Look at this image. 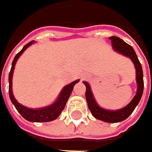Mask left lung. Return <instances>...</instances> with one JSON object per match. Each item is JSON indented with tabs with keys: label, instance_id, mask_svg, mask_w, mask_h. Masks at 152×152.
Wrapping results in <instances>:
<instances>
[{
	"label": "left lung",
	"instance_id": "obj_1",
	"mask_svg": "<svg viewBox=\"0 0 152 152\" xmlns=\"http://www.w3.org/2000/svg\"><path fill=\"white\" fill-rule=\"evenodd\" d=\"M110 39L112 41V46L113 49L118 53L121 55H124L130 58V60L133 61L135 72H136V84H137V91L136 94L134 96L127 106L118 109V110H107L105 108L99 106V104L95 99V96L91 91V85L86 81H83V83L86 86V92H85V98L86 102L88 104V107L90 109L92 115L96 119L102 120L106 123H119L129 117V115L134 112V110L137 107L139 102L141 99V96L143 95L144 91V80H143V70L141 64L138 59V56L135 53L134 50L133 49L131 45L127 44L125 41H124L122 39L118 38L117 36H112L110 37Z\"/></svg>",
	"mask_w": 152,
	"mask_h": 152
}]
</instances>
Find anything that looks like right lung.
I'll use <instances>...</instances> for the list:
<instances>
[{
    "label": "right lung",
    "instance_id": "add662e5",
    "mask_svg": "<svg viewBox=\"0 0 152 152\" xmlns=\"http://www.w3.org/2000/svg\"><path fill=\"white\" fill-rule=\"evenodd\" d=\"M34 43H35L34 40L30 41L29 43L25 45L23 47V49L15 56L14 59H13L12 63L11 71L9 73V96H10L12 103L14 105V107L17 109V111L22 115V117L24 119L28 120L29 122H34V123L50 122V121L56 119L60 116V114L61 113L62 110L65 107L67 100H68V98H69L72 91H73L74 85H76L77 83H79V79H77V80L72 82L71 84L66 85L62 89V91H61V93H60L58 98L56 99V101L54 103H52L51 105H49L47 107L32 109V108L26 107H24L22 104H20L15 99L13 93H12V76H13L15 65H16L17 61L18 60V58L25 51L27 48H28L31 45L34 44Z\"/></svg>",
    "mask_w": 152,
    "mask_h": 152
}]
</instances>
